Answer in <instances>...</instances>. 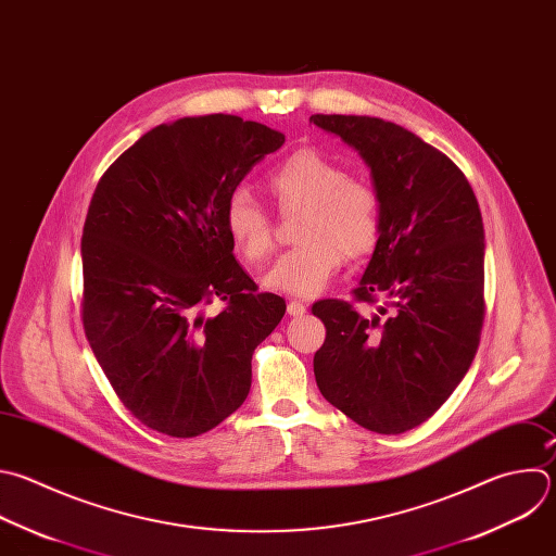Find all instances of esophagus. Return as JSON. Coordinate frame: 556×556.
<instances>
[{
	"instance_id": "esophagus-1",
	"label": "esophagus",
	"mask_w": 556,
	"mask_h": 556,
	"mask_svg": "<svg viewBox=\"0 0 556 556\" xmlns=\"http://www.w3.org/2000/svg\"><path fill=\"white\" fill-rule=\"evenodd\" d=\"M305 312H307V305H305V303H301V301H290V303H288V314H290V316L299 318V316H303Z\"/></svg>"
}]
</instances>
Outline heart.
I'll return each mask as SVG.
<instances>
[{"label": "heart", "mask_w": 556, "mask_h": 556, "mask_svg": "<svg viewBox=\"0 0 556 556\" xmlns=\"http://www.w3.org/2000/svg\"><path fill=\"white\" fill-rule=\"evenodd\" d=\"M281 214H301L296 249L283 253L262 277V286L290 296L320 294L349 260L371 253L380 238L382 207L374 185L351 178L333 159L316 150L290 154L268 178ZM225 227L236 249L253 264L275 249L273 220L244 188L229 194Z\"/></svg>", "instance_id": "heart-1"}]
</instances>
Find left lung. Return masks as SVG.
<instances>
[{
	"label": "left lung",
	"instance_id": "obj_1",
	"mask_svg": "<svg viewBox=\"0 0 556 556\" xmlns=\"http://www.w3.org/2000/svg\"><path fill=\"white\" fill-rule=\"evenodd\" d=\"M371 169L380 238L357 301L325 299L312 314L327 338L314 355L323 397L357 426L402 434L430 419L473 362L484 320V227L456 163L415 132L368 115H312Z\"/></svg>",
	"mask_w": 556,
	"mask_h": 556
}]
</instances>
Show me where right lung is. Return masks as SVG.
<instances>
[{
    "mask_svg": "<svg viewBox=\"0 0 556 556\" xmlns=\"http://www.w3.org/2000/svg\"><path fill=\"white\" fill-rule=\"evenodd\" d=\"M286 137L238 115L180 117L141 135L100 178L83 229V323L122 404L148 428L199 437L251 391L255 346L286 301L255 292L225 205ZM228 307L216 317L204 305Z\"/></svg>",
    "mask_w": 556,
    "mask_h": 556,
    "instance_id": "1",
    "label": "right lung"
}]
</instances>
